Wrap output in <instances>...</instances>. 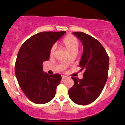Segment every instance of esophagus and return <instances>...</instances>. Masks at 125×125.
I'll use <instances>...</instances> for the list:
<instances>
[{
	"instance_id": "esophagus-1",
	"label": "esophagus",
	"mask_w": 125,
	"mask_h": 125,
	"mask_svg": "<svg viewBox=\"0 0 125 125\" xmlns=\"http://www.w3.org/2000/svg\"><path fill=\"white\" fill-rule=\"evenodd\" d=\"M66 78H67V77L65 76H62V80H65V79H66Z\"/></svg>"
}]
</instances>
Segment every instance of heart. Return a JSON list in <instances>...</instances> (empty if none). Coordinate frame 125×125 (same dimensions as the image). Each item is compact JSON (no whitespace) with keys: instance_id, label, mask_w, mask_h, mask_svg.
Listing matches in <instances>:
<instances>
[{"instance_id":"b5f03b06","label":"heart","mask_w":125,"mask_h":125,"mask_svg":"<svg viewBox=\"0 0 125 125\" xmlns=\"http://www.w3.org/2000/svg\"><path fill=\"white\" fill-rule=\"evenodd\" d=\"M63 44L71 54L77 52L79 43L77 39L74 36L69 35L66 36L63 40ZM56 47H57L56 44H54L52 46L50 51L51 56H53L54 54Z\"/></svg>"}]
</instances>
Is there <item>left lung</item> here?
<instances>
[{"instance_id":"8db88e82","label":"left lung","mask_w":125,"mask_h":125,"mask_svg":"<svg viewBox=\"0 0 125 125\" xmlns=\"http://www.w3.org/2000/svg\"><path fill=\"white\" fill-rule=\"evenodd\" d=\"M73 34L83 45L79 66L80 71H84V73L81 80L72 77L74 83L68 94L75 104L86 105L94 101L105 86L108 77L109 56L97 39L82 32H74Z\"/></svg>"}]
</instances>
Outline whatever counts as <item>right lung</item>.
<instances>
[{"label": "right lung", "mask_w": 125, "mask_h": 125, "mask_svg": "<svg viewBox=\"0 0 125 125\" xmlns=\"http://www.w3.org/2000/svg\"><path fill=\"white\" fill-rule=\"evenodd\" d=\"M65 32H40L25 41L19 51L15 74L22 91L34 103L46 104L55 96L61 76L44 73L42 62L48 60L52 46Z\"/></svg>", "instance_id": "add662e5"}]
</instances>
